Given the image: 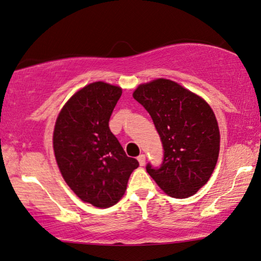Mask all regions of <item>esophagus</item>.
Listing matches in <instances>:
<instances>
[{
    "label": "esophagus",
    "instance_id": "34e87169",
    "mask_svg": "<svg viewBox=\"0 0 261 261\" xmlns=\"http://www.w3.org/2000/svg\"><path fill=\"white\" fill-rule=\"evenodd\" d=\"M137 160H138V162H139V164H141V166L143 167L145 164V155H139L138 157H137Z\"/></svg>",
    "mask_w": 261,
    "mask_h": 261
}]
</instances>
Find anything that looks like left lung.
Masks as SVG:
<instances>
[{
	"label": "left lung",
	"instance_id": "1",
	"mask_svg": "<svg viewBox=\"0 0 261 261\" xmlns=\"http://www.w3.org/2000/svg\"><path fill=\"white\" fill-rule=\"evenodd\" d=\"M132 95L151 116L164 150L161 167L148 163L146 171L169 196L194 195L219 157L220 131L211 106L169 79L142 84Z\"/></svg>",
	"mask_w": 261,
	"mask_h": 261
}]
</instances>
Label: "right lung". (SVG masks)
I'll use <instances>...</instances> for the list:
<instances>
[{"instance_id":"1","label":"right lung","mask_w":261,"mask_h":261,"mask_svg":"<svg viewBox=\"0 0 261 261\" xmlns=\"http://www.w3.org/2000/svg\"><path fill=\"white\" fill-rule=\"evenodd\" d=\"M122 89L97 82L74 93L59 113L54 155L62 177L84 202L108 208L122 199L138 161L109 127Z\"/></svg>"}]
</instances>
